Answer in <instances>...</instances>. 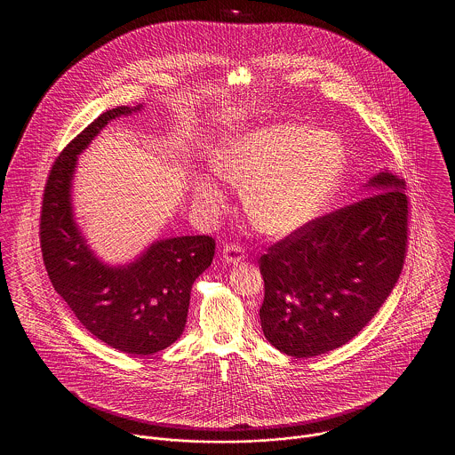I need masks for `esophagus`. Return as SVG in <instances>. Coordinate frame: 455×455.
I'll return each mask as SVG.
<instances>
[{"mask_svg": "<svg viewBox=\"0 0 455 455\" xmlns=\"http://www.w3.org/2000/svg\"><path fill=\"white\" fill-rule=\"evenodd\" d=\"M223 259L227 260L228 264H235V262L245 259V252H243L242 245H238V243H227L223 247Z\"/></svg>", "mask_w": 455, "mask_h": 455, "instance_id": "1", "label": "esophagus"}]
</instances>
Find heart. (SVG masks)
<instances>
[{
    "label": "heart",
    "instance_id": "1",
    "mask_svg": "<svg viewBox=\"0 0 455 455\" xmlns=\"http://www.w3.org/2000/svg\"><path fill=\"white\" fill-rule=\"evenodd\" d=\"M217 172L243 188V203L260 232L284 235L317 217L336 193L347 169V150L334 134L307 124H271L228 141L215 156ZM206 213L225 206L213 177L196 180Z\"/></svg>",
    "mask_w": 455,
    "mask_h": 455
}]
</instances>
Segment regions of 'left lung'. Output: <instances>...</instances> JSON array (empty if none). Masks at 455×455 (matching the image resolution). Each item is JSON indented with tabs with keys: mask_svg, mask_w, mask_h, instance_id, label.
I'll return each mask as SVG.
<instances>
[{
	"mask_svg": "<svg viewBox=\"0 0 455 455\" xmlns=\"http://www.w3.org/2000/svg\"><path fill=\"white\" fill-rule=\"evenodd\" d=\"M404 180L371 177L362 199L310 220L260 256L266 339L310 358L347 345L399 280L408 249Z\"/></svg>",
	"mask_w": 455,
	"mask_h": 455,
	"instance_id": "left-lung-1",
	"label": "left lung"
}]
</instances>
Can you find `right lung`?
I'll list each match as a JSON object with an SVG mask.
<instances>
[{
	"mask_svg": "<svg viewBox=\"0 0 455 455\" xmlns=\"http://www.w3.org/2000/svg\"><path fill=\"white\" fill-rule=\"evenodd\" d=\"M141 108H110L68 143L49 171L41 212L43 259L54 290L95 338L140 356L180 338L193 283L215 256V238L188 235L156 240L138 259L112 267L95 258L75 221L78 155L108 121Z\"/></svg>",
	"mask_w": 455,
	"mask_h": 455,
	"instance_id": "1",
	"label": "right lung"
}]
</instances>
